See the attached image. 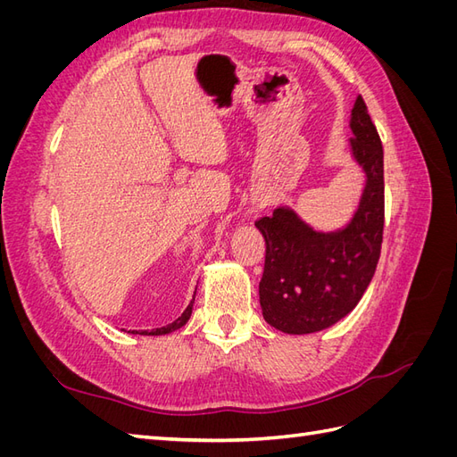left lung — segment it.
Here are the masks:
<instances>
[{
  "mask_svg": "<svg viewBox=\"0 0 457 457\" xmlns=\"http://www.w3.org/2000/svg\"><path fill=\"white\" fill-rule=\"evenodd\" d=\"M351 129L353 156L366 173V187L347 227L316 232L287 207L255 220L267 244L259 282L262 316L284 334H312L341 320L361 301L378 267L385 223L383 146L361 95Z\"/></svg>",
  "mask_w": 457,
  "mask_h": 457,
  "instance_id": "1",
  "label": "left lung"
}]
</instances>
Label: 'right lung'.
I'll list each match as a JSON object with an SVG mask.
<instances>
[{"mask_svg":"<svg viewBox=\"0 0 457 457\" xmlns=\"http://www.w3.org/2000/svg\"><path fill=\"white\" fill-rule=\"evenodd\" d=\"M192 303H195V299L190 301V305L185 309V312L177 318V320H173L171 324L163 326V328H156V329H141V331H131V334H141V336H163V334H170V331H175L181 326H185L188 322V318L192 314Z\"/></svg>","mask_w":457,"mask_h":457,"instance_id":"1","label":"right lung"}]
</instances>
